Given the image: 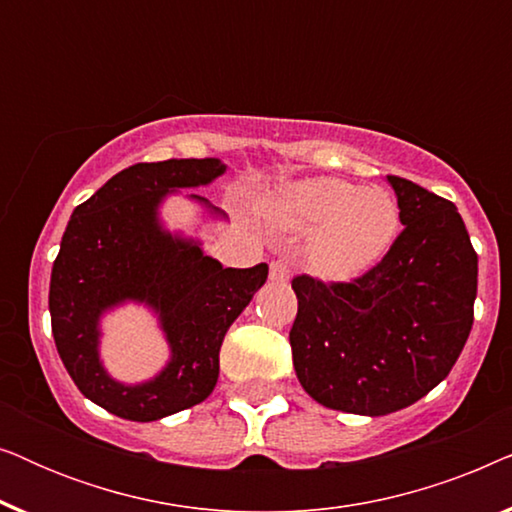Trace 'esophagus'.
Here are the masks:
<instances>
[{"label": "esophagus", "instance_id": "obj_1", "mask_svg": "<svg viewBox=\"0 0 512 512\" xmlns=\"http://www.w3.org/2000/svg\"><path fill=\"white\" fill-rule=\"evenodd\" d=\"M270 279L272 282H286L289 279V265H286V261L270 263Z\"/></svg>", "mask_w": 512, "mask_h": 512}]
</instances>
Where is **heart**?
I'll list each match as a JSON object with an SVG mask.
<instances>
[{"instance_id": "heart-1", "label": "heart", "mask_w": 512, "mask_h": 512, "mask_svg": "<svg viewBox=\"0 0 512 512\" xmlns=\"http://www.w3.org/2000/svg\"><path fill=\"white\" fill-rule=\"evenodd\" d=\"M265 216L282 230H317L310 263L328 279H349L373 268L398 230V209L387 191L333 177L282 186L265 202Z\"/></svg>"}]
</instances>
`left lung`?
<instances>
[{
	"mask_svg": "<svg viewBox=\"0 0 512 512\" xmlns=\"http://www.w3.org/2000/svg\"><path fill=\"white\" fill-rule=\"evenodd\" d=\"M403 233L349 284L293 279L298 382L324 408L382 417L450 375L473 326L478 254L450 200L387 177Z\"/></svg>",
	"mask_w": 512,
	"mask_h": 512,
	"instance_id": "obj_1",
	"label": "left lung"
}]
</instances>
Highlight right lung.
<instances>
[{"label":"right lung","mask_w":512,"mask_h":512,"mask_svg":"<svg viewBox=\"0 0 512 512\" xmlns=\"http://www.w3.org/2000/svg\"><path fill=\"white\" fill-rule=\"evenodd\" d=\"M228 170L219 158H170L118 172L74 209L53 263L48 310L55 347L88 401L130 422H156L205 401L219 380L228 328L268 279V265L223 268L202 240L165 226L160 207L181 188L209 186ZM205 219L226 212L186 195ZM142 304L159 321L171 359L144 383L103 368L101 319Z\"/></svg>","instance_id":"obj_1"}]
</instances>
